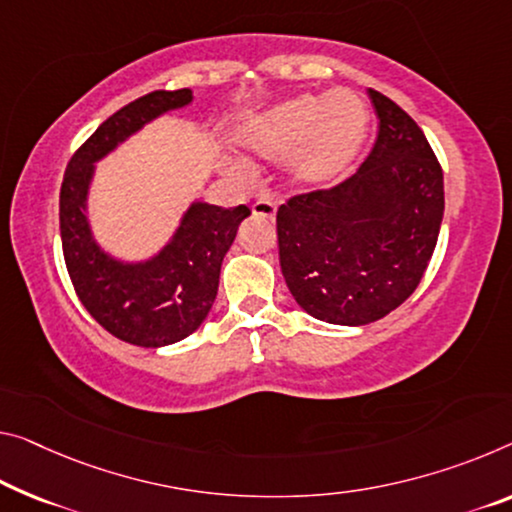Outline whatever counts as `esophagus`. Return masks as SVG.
Listing matches in <instances>:
<instances>
[{"instance_id": "esophagus-1", "label": "esophagus", "mask_w": 512, "mask_h": 512, "mask_svg": "<svg viewBox=\"0 0 512 512\" xmlns=\"http://www.w3.org/2000/svg\"><path fill=\"white\" fill-rule=\"evenodd\" d=\"M251 212H254V217L274 219V215H277V206H274L270 199H258L254 206H251Z\"/></svg>"}]
</instances>
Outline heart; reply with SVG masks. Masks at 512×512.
Masks as SVG:
<instances>
[{
	"instance_id": "heart-1",
	"label": "heart",
	"mask_w": 512,
	"mask_h": 512,
	"mask_svg": "<svg viewBox=\"0 0 512 512\" xmlns=\"http://www.w3.org/2000/svg\"><path fill=\"white\" fill-rule=\"evenodd\" d=\"M368 130L366 100L350 89H334L270 107L242 125L238 139L261 160H288V176L302 190H327L357 162ZM233 169L245 171V164L233 162Z\"/></svg>"
}]
</instances>
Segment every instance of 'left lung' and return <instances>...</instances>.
Returning <instances> with one entry per match:
<instances>
[{
	"instance_id": "1",
	"label": "left lung",
	"mask_w": 512,
	"mask_h": 512,
	"mask_svg": "<svg viewBox=\"0 0 512 512\" xmlns=\"http://www.w3.org/2000/svg\"><path fill=\"white\" fill-rule=\"evenodd\" d=\"M380 132L355 176L293 196L277 212L279 263L295 302L329 325L359 327L410 297L444 217V174L419 125L368 89Z\"/></svg>"
}]
</instances>
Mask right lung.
I'll return each instance as SVG.
<instances>
[{"label":"right lung","mask_w":512,"mask_h":512,"mask_svg":"<svg viewBox=\"0 0 512 512\" xmlns=\"http://www.w3.org/2000/svg\"><path fill=\"white\" fill-rule=\"evenodd\" d=\"M192 102L190 89L153 91L121 107L84 141L59 196L61 247L75 293L109 334L141 348L183 341L201 327L217 297L219 272L247 206L192 201L167 245L144 261H123L100 247L89 222L96 162L162 114Z\"/></svg>","instance_id":"add662e5"}]
</instances>
